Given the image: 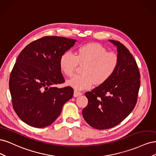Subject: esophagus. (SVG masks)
<instances>
[{
    "label": "esophagus",
    "mask_w": 156,
    "mask_h": 156,
    "mask_svg": "<svg viewBox=\"0 0 156 156\" xmlns=\"http://www.w3.org/2000/svg\"><path fill=\"white\" fill-rule=\"evenodd\" d=\"M81 95H82L81 92H80L77 90H74V93H73V96L74 97H78V96H81Z\"/></svg>",
    "instance_id": "1"
}]
</instances>
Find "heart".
I'll list each match as a JSON object with an SVG mask.
<instances>
[{"label": "heart", "instance_id": "heart-1", "mask_svg": "<svg viewBox=\"0 0 156 156\" xmlns=\"http://www.w3.org/2000/svg\"><path fill=\"white\" fill-rule=\"evenodd\" d=\"M59 64L61 71L68 76L73 75L78 64H84L83 73L75 75L67 82L70 87L81 90L90 88L94 83L100 85L107 82L117 69L119 58L100 44L89 43L79 46L75 54L69 51L64 52Z\"/></svg>", "mask_w": 156, "mask_h": 156}]
</instances>
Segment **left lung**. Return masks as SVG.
Here are the masks:
<instances>
[{
    "label": "left lung",
    "instance_id": "1",
    "mask_svg": "<svg viewBox=\"0 0 156 156\" xmlns=\"http://www.w3.org/2000/svg\"><path fill=\"white\" fill-rule=\"evenodd\" d=\"M109 41L117 47L119 66L107 82L85 93L88 103L82 112L85 121L97 129H109L123 121L135 107L140 88L133 55L120 41Z\"/></svg>",
    "mask_w": 156,
    "mask_h": 156
}]
</instances>
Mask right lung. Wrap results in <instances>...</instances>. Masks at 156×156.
<instances>
[{
	"label": "right lung",
	"mask_w": 156,
	"mask_h": 156,
	"mask_svg": "<svg viewBox=\"0 0 156 156\" xmlns=\"http://www.w3.org/2000/svg\"><path fill=\"white\" fill-rule=\"evenodd\" d=\"M76 40L45 36L23 49L14 64L9 87L13 109L30 126H48L60 115L64 103L73 97L70 87L58 88L65 82L60 68V56Z\"/></svg>",
	"instance_id": "1"
}]
</instances>
